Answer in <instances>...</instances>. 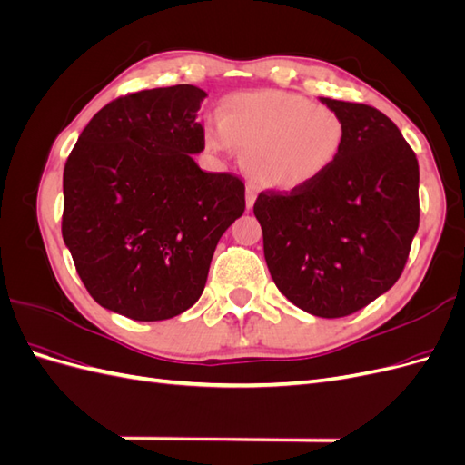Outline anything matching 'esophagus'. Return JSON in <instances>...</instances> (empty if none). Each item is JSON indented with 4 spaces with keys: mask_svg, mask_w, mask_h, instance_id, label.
<instances>
[{
    "mask_svg": "<svg viewBox=\"0 0 465 465\" xmlns=\"http://www.w3.org/2000/svg\"><path fill=\"white\" fill-rule=\"evenodd\" d=\"M254 202H256V192H254V188H246V209H252V205H254Z\"/></svg>",
    "mask_w": 465,
    "mask_h": 465,
    "instance_id": "obj_1",
    "label": "esophagus"
}]
</instances>
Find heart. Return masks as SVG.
I'll list each match as a JSON object with an SVG mask.
<instances>
[{"mask_svg":"<svg viewBox=\"0 0 465 465\" xmlns=\"http://www.w3.org/2000/svg\"><path fill=\"white\" fill-rule=\"evenodd\" d=\"M217 125L203 130L205 147L244 153L248 176L275 192L314 184L340 159L347 137L345 120L335 108L279 89L224 96Z\"/></svg>","mask_w":465,"mask_h":465,"instance_id":"b5f03b06","label":"heart"}]
</instances>
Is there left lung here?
I'll list each match as a JSON object with an SVG mask.
<instances>
[{
    "mask_svg": "<svg viewBox=\"0 0 465 465\" xmlns=\"http://www.w3.org/2000/svg\"><path fill=\"white\" fill-rule=\"evenodd\" d=\"M345 120L340 159L314 184L262 192L254 215L277 289L320 318L349 316L400 279L419 229V163L398 125L322 96Z\"/></svg>",
    "mask_w": 465,
    "mask_h": 465,
    "instance_id": "left-lung-1",
    "label": "left lung"
}]
</instances>
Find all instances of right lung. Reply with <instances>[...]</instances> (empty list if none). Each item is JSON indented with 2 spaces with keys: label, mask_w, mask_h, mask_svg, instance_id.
I'll list each match as a JSON object with an SVG mask.
<instances>
[{
  "label": "right lung",
  "mask_w": 465,
  "mask_h": 465,
  "mask_svg": "<svg viewBox=\"0 0 465 465\" xmlns=\"http://www.w3.org/2000/svg\"><path fill=\"white\" fill-rule=\"evenodd\" d=\"M193 85L108 103L64 168V242L91 297L137 322L178 316L202 297L219 238L244 213V182L203 173Z\"/></svg>",
  "instance_id": "add662e5"
}]
</instances>
